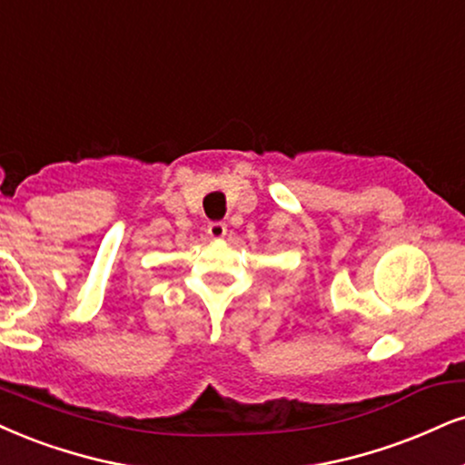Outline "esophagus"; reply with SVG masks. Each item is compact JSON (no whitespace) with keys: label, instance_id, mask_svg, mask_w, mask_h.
<instances>
[{"label":"esophagus","instance_id":"1","mask_svg":"<svg viewBox=\"0 0 465 465\" xmlns=\"http://www.w3.org/2000/svg\"><path fill=\"white\" fill-rule=\"evenodd\" d=\"M226 223L223 222H211L209 228H206V232H209L211 239H223L226 237Z\"/></svg>","mask_w":465,"mask_h":465}]
</instances>
